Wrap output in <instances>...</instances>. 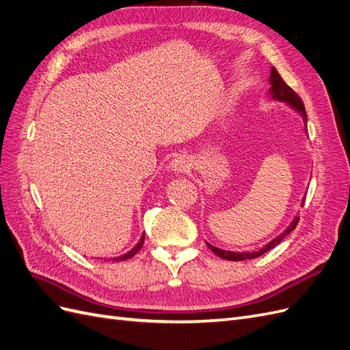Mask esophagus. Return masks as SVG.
I'll return each mask as SVG.
<instances>
[{"mask_svg":"<svg viewBox=\"0 0 350 350\" xmlns=\"http://www.w3.org/2000/svg\"><path fill=\"white\" fill-rule=\"evenodd\" d=\"M189 167H191V163H189L188 157L184 154L176 156L171 163V169L175 174H185Z\"/></svg>","mask_w":350,"mask_h":350,"instance_id":"34e87169","label":"esophagus"}]
</instances>
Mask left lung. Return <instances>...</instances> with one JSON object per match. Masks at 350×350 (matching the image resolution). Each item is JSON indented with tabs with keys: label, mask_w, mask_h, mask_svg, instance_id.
I'll return each mask as SVG.
<instances>
[{
	"label": "left lung",
	"mask_w": 350,
	"mask_h": 350,
	"mask_svg": "<svg viewBox=\"0 0 350 350\" xmlns=\"http://www.w3.org/2000/svg\"><path fill=\"white\" fill-rule=\"evenodd\" d=\"M270 90H269V93H270V98L273 99V100H279V102H286L289 105L291 108H293L296 112H298L301 116H302V120H304V124H305V129H306V111H305V107H304V103H302V100H301V98L298 96V94H296L288 84H286L284 81H283V79L280 77V74L278 72V70L274 68V67H271V71H270ZM302 206H304V201H302ZM298 221H299V216H296L293 220H292V224L286 228L282 234L279 235V237H276L274 239H271L267 245H264L261 250H258V251H252V252H235V251H226V250H220V248H217V247H213L211 245V243H208V242H206L207 243V247L213 251L216 256H219L220 258H225V260H229V261H242V260H251V258H256V257H260V256H262L264 252H267V251H270L271 248H274L278 245V243H280L283 239H284V237H288L291 232L296 228V225H298Z\"/></svg>",
	"instance_id": "1"
}]
</instances>
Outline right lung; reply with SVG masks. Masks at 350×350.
<instances>
[{"instance_id": "obj_1", "label": "right lung", "mask_w": 350, "mask_h": 350, "mask_svg": "<svg viewBox=\"0 0 350 350\" xmlns=\"http://www.w3.org/2000/svg\"><path fill=\"white\" fill-rule=\"evenodd\" d=\"M143 243H144V234L142 235L140 241L137 242V245H135L133 250H130L129 252H125V254H122V256H120V257H115V258H112V260H113V261H122V260H129V258H131L133 256H135V254L140 251V248L143 247Z\"/></svg>"}]
</instances>
